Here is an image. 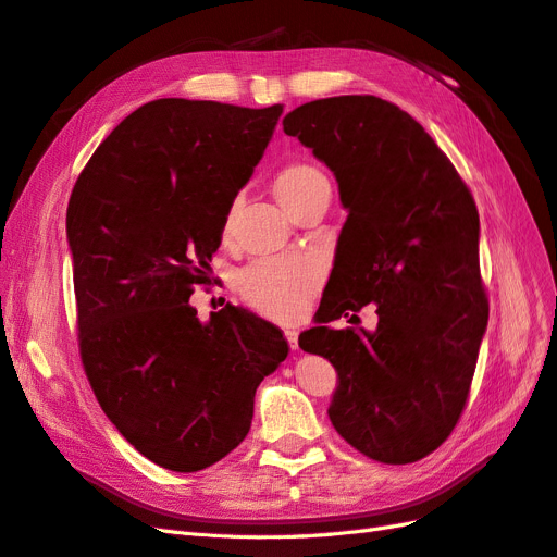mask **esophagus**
Masks as SVG:
<instances>
[{"label": "esophagus", "mask_w": 557, "mask_h": 557, "mask_svg": "<svg viewBox=\"0 0 557 557\" xmlns=\"http://www.w3.org/2000/svg\"><path fill=\"white\" fill-rule=\"evenodd\" d=\"M285 339H288V346L297 350V332L295 330H285Z\"/></svg>", "instance_id": "1"}]
</instances>
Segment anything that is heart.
Here are the masks:
<instances>
[{"label": "heart", "mask_w": 557, "mask_h": 557, "mask_svg": "<svg viewBox=\"0 0 557 557\" xmlns=\"http://www.w3.org/2000/svg\"><path fill=\"white\" fill-rule=\"evenodd\" d=\"M318 188H330L327 176L313 164L293 162L276 174L274 193L285 211L297 201L309 197ZM230 232V218H225L223 234ZM320 283V264L309 256H283L250 262L234 278L237 293L256 311L276 318L293 320L305 311L309 297Z\"/></svg>", "instance_id": "1"}]
</instances>
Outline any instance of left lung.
Wrapping results in <instances>:
<instances>
[{
    "label": "left lung",
    "instance_id": "obj_1",
    "mask_svg": "<svg viewBox=\"0 0 557 557\" xmlns=\"http://www.w3.org/2000/svg\"><path fill=\"white\" fill-rule=\"evenodd\" d=\"M283 132L330 166L348 211L299 348L336 369L327 416L352 448L416 462L458 423L487 325L474 197L423 125L381 97L315 99ZM367 304L374 333L326 325Z\"/></svg>",
    "mask_w": 557,
    "mask_h": 557
}]
</instances>
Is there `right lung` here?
<instances>
[{
    "label": "right lung",
    "instance_id": "1",
    "mask_svg": "<svg viewBox=\"0 0 557 557\" xmlns=\"http://www.w3.org/2000/svg\"><path fill=\"white\" fill-rule=\"evenodd\" d=\"M281 113L156 99L99 144L74 185L81 360L117 432L164 469L199 471L237 448L260 381L288 358L262 318L227 305L199 320L188 301Z\"/></svg>",
    "mask_w": 557,
    "mask_h": 557
}]
</instances>
